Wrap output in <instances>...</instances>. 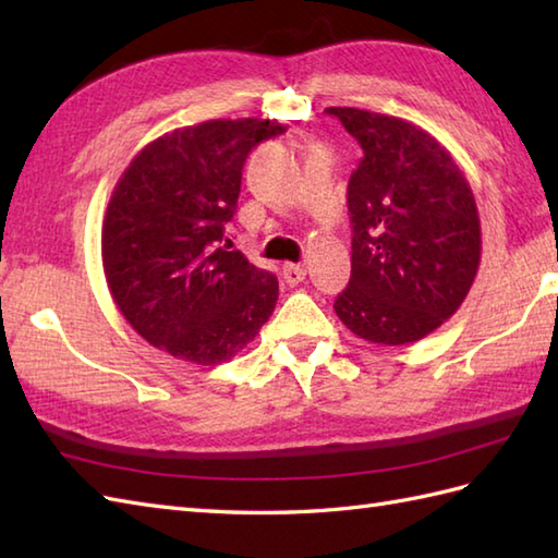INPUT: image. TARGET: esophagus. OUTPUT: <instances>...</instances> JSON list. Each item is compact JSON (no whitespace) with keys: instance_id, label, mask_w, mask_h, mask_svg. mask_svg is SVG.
I'll list each match as a JSON object with an SVG mask.
<instances>
[{"instance_id":"1","label":"esophagus","mask_w":558,"mask_h":558,"mask_svg":"<svg viewBox=\"0 0 558 558\" xmlns=\"http://www.w3.org/2000/svg\"><path fill=\"white\" fill-rule=\"evenodd\" d=\"M282 278H286L288 286H300V282L306 278V268L300 264H286L282 266Z\"/></svg>"}]
</instances>
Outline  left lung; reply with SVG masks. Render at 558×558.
<instances>
[{
    "instance_id": "obj_1",
    "label": "left lung",
    "mask_w": 558,
    "mask_h": 558,
    "mask_svg": "<svg viewBox=\"0 0 558 558\" xmlns=\"http://www.w3.org/2000/svg\"><path fill=\"white\" fill-rule=\"evenodd\" d=\"M360 141L352 172V276L336 314L354 336L410 345L453 316L475 282L480 213L450 150L422 126L357 108H326Z\"/></svg>"
}]
</instances>
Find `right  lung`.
<instances>
[{
    "mask_svg": "<svg viewBox=\"0 0 558 558\" xmlns=\"http://www.w3.org/2000/svg\"><path fill=\"white\" fill-rule=\"evenodd\" d=\"M286 129L254 117L174 129L141 148L112 189L105 280L129 326L174 360L228 362L276 310V276L222 240L248 150Z\"/></svg>",
    "mask_w": 558,
    "mask_h": 558,
    "instance_id": "right-lung-1",
    "label": "right lung"
}]
</instances>
